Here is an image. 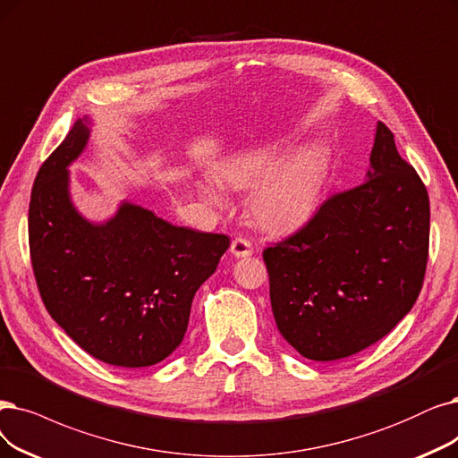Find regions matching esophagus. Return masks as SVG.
Listing matches in <instances>:
<instances>
[{"instance_id":"34e87169","label":"esophagus","mask_w":458,"mask_h":458,"mask_svg":"<svg viewBox=\"0 0 458 458\" xmlns=\"http://www.w3.org/2000/svg\"><path fill=\"white\" fill-rule=\"evenodd\" d=\"M231 253L234 255V258H250V255L253 253L251 242L248 239H242V236H239V239H234L231 242Z\"/></svg>"}]
</instances>
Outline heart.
Returning <instances> with one entry per match:
<instances>
[{"label": "heart", "mask_w": 458, "mask_h": 458, "mask_svg": "<svg viewBox=\"0 0 458 458\" xmlns=\"http://www.w3.org/2000/svg\"><path fill=\"white\" fill-rule=\"evenodd\" d=\"M278 144H258L229 157L219 176L236 190L255 184L250 195L253 222L267 231H289L299 227L319 205L327 178V154L321 146H304L282 162ZM203 195L219 203L222 193L205 184Z\"/></svg>", "instance_id": "b5f03b06"}]
</instances>
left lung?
I'll list each match as a JSON object with an SVG mask.
<instances>
[{"label": "left lung", "instance_id": "1", "mask_svg": "<svg viewBox=\"0 0 458 458\" xmlns=\"http://www.w3.org/2000/svg\"><path fill=\"white\" fill-rule=\"evenodd\" d=\"M428 234L423 180L377 122L367 180L263 251L282 336L306 359L338 360L389 335L423 287Z\"/></svg>", "mask_w": 458, "mask_h": 458}]
</instances>
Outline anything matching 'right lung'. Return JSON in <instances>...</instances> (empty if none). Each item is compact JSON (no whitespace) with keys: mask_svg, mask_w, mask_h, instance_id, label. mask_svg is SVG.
<instances>
[{"mask_svg":"<svg viewBox=\"0 0 458 458\" xmlns=\"http://www.w3.org/2000/svg\"><path fill=\"white\" fill-rule=\"evenodd\" d=\"M88 137V120H77L35 176L28 217L35 282L52 319L86 353L113 367H152L184 340L195 293L231 242L131 203L105 224L88 222L72 205L67 171Z\"/></svg>","mask_w":458,"mask_h":458,"instance_id":"right-lung-1","label":"right lung"}]
</instances>
